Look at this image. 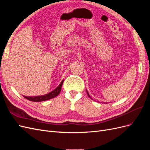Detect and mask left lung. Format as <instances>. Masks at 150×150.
I'll list each match as a JSON object with an SVG mask.
<instances>
[{
    "label": "left lung",
    "instance_id": "obj_1",
    "mask_svg": "<svg viewBox=\"0 0 150 150\" xmlns=\"http://www.w3.org/2000/svg\"><path fill=\"white\" fill-rule=\"evenodd\" d=\"M86 91H87V90H86ZM87 93H88V96H89V98H91V97H90V96H89V94H88V91H87Z\"/></svg>",
    "mask_w": 150,
    "mask_h": 150
}]
</instances>
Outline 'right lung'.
I'll use <instances>...</instances> for the list:
<instances>
[{
  "label": "right lung",
  "mask_w": 150,
  "mask_h": 150,
  "mask_svg": "<svg viewBox=\"0 0 150 150\" xmlns=\"http://www.w3.org/2000/svg\"><path fill=\"white\" fill-rule=\"evenodd\" d=\"M62 83L63 81L61 82V83L59 84V86L58 87L54 89V91H52V92L48 93L47 94H46L44 96H33V97H26V96H24V98H25L26 99H29L30 101H34V102H39V101H46V100H49V99H51L52 98H54L56 97L57 96H58L59 94L61 91V87L62 85Z\"/></svg>",
  "instance_id": "right-lung-1"
}]
</instances>
